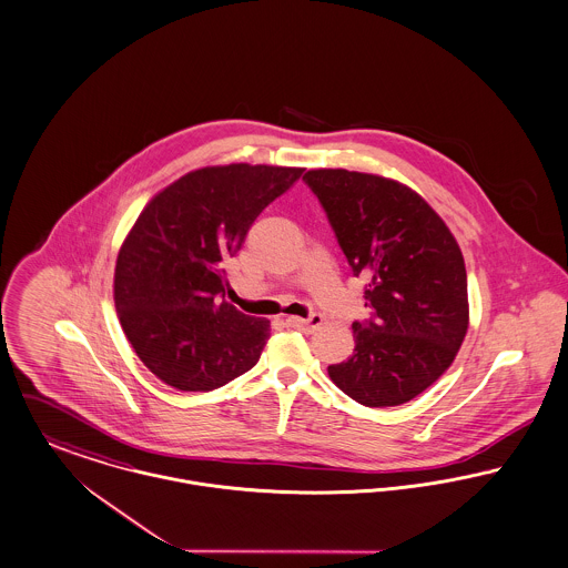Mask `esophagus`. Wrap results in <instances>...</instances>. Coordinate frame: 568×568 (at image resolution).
<instances>
[{
  "mask_svg": "<svg viewBox=\"0 0 568 568\" xmlns=\"http://www.w3.org/2000/svg\"><path fill=\"white\" fill-rule=\"evenodd\" d=\"M324 317L320 313H313L311 317H285V324L292 326V328H298V331H305V333H313L322 326Z\"/></svg>",
  "mask_w": 568,
  "mask_h": 568,
  "instance_id": "esophagus-1",
  "label": "esophagus"
}]
</instances>
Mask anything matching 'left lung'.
<instances>
[{
    "mask_svg": "<svg viewBox=\"0 0 568 568\" xmlns=\"http://www.w3.org/2000/svg\"><path fill=\"white\" fill-rule=\"evenodd\" d=\"M372 320L354 322V354L331 381L369 408L399 406L454 363L469 328L467 270L437 212L408 185L344 169L308 171Z\"/></svg>",
    "mask_w": 568,
    "mask_h": 568,
    "instance_id": "8db88e82",
    "label": "left lung"
}]
</instances>
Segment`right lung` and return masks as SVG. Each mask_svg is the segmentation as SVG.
<instances>
[{
	"label": "right lung",
	"instance_id": "right-lung-1",
	"mask_svg": "<svg viewBox=\"0 0 568 568\" xmlns=\"http://www.w3.org/2000/svg\"><path fill=\"white\" fill-rule=\"evenodd\" d=\"M305 169L229 164L179 176L131 226L114 305L138 358L179 392H212L262 356L270 322L224 301L226 263L251 224Z\"/></svg>",
	"mask_w": 568,
	"mask_h": 568
}]
</instances>
